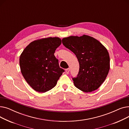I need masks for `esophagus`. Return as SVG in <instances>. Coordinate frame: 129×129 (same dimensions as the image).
<instances>
[{"label":"esophagus","instance_id":"esophagus-1","mask_svg":"<svg viewBox=\"0 0 129 129\" xmlns=\"http://www.w3.org/2000/svg\"><path fill=\"white\" fill-rule=\"evenodd\" d=\"M70 71V69L69 68V69H66L65 71H66V74H68L69 73Z\"/></svg>","mask_w":129,"mask_h":129}]
</instances>
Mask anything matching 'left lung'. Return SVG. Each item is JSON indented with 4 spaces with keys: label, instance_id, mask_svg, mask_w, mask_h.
I'll return each instance as SVG.
<instances>
[{
    "label": "left lung",
    "instance_id": "1",
    "mask_svg": "<svg viewBox=\"0 0 129 129\" xmlns=\"http://www.w3.org/2000/svg\"><path fill=\"white\" fill-rule=\"evenodd\" d=\"M62 43L75 54L79 64L78 75L73 78L74 85L86 92L97 89L110 70V57L107 49L96 39L85 35L64 38Z\"/></svg>",
    "mask_w": 129,
    "mask_h": 129
}]
</instances>
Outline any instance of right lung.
Masks as SVG:
<instances>
[{"instance_id": "1", "label": "right lung", "mask_w": 129, "mask_h": 129, "mask_svg": "<svg viewBox=\"0 0 129 129\" xmlns=\"http://www.w3.org/2000/svg\"><path fill=\"white\" fill-rule=\"evenodd\" d=\"M61 43L62 40L58 37L39 39L31 42L20 55L21 72L35 90L45 92L52 89L64 72L54 56Z\"/></svg>"}]
</instances>
